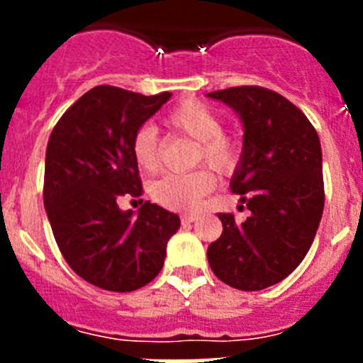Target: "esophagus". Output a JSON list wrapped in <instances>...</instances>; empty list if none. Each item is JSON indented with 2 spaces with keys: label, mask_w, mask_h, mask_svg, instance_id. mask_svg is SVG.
<instances>
[{
  "label": "esophagus",
  "mask_w": 363,
  "mask_h": 363,
  "mask_svg": "<svg viewBox=\"0 0 363 363\" xmlns=\"http://www.w3.org/2000/svg\"><path fill=\"white\" fill-rule=\"evenodd\" d=\"M196 219H199V214H182L181 216V221L184 223V225H188V223H195Z\"/></svg>",
  "instance_id": "34e87169"
}]
</instances>
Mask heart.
Segmentation results:
<instances>
[{
  "instance_id": "obj_1",
  "label": "heart",
  "mask_w": 363,
  "mask_h": 363,
  "mask_svg": "<svg viewBox=\"0 0 363 363\" xmlns=\"http://www.w3.org/2000/svg\"><path fill=\"white\" fill-rule=\"evenodd\" d=\"M168 128L199 142V161H205L218 172H230L239 160L235 140L223 133V121L208 105L199 100H184L174 107L164 119ZM137 167L145 174H156L160 168L158 133L152 126L138 128L131 144ZM214 172L199 168L191 174L167 175L151 186L156 203L172 211H195L207 193L216 188Z\"/></svg>"
}]
</instances>
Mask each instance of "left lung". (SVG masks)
<instances>
[{"mask_svg": "<svg viewBox=\"0 0 363 363\" xmlns=\"http://www.w3.org/2000/svg\"><path fill=\"white\" fill-rule=\"evenodd\" d=\"M240 117L244 142L230 189L251 216L219 214L223 233L207 250L218 279L242 291L279 283L300 265L323 214V163L316 130L274 91L240 86L207 93Z\"/></svg>", "mask_w": 363, "mask_h": 363, "instance_id": "8db88e82", "label": "left lung"}]
</instances>
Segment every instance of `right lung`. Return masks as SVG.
<instances>
[{
  "instance_id": "obj_1",
  "label": "right lung",
  "mask_w": 363,
  "mask_h": 363,
  "mask_svg": "<svg viewBox=\"0 0 363 363\" xmlns=\"http://www.w3.org/2000/svg\"><path fill=\"white\" fill-rule=\"evenodd\" d=\"M98 86L61 116L45 152L43 203L61 255L84 281L108 291L151 283L181 226L174 212L145 202L135 214L117 205L140 196L131 144L142 124L170 100Z\"/></svg>"
}]
</instances>
